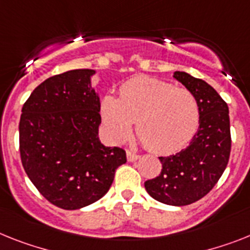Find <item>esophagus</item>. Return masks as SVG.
Here are the masks:
<instances>
[{
    "label": "esophagus",
    "mask_w": 250,
    "mask_h": 250,
    "mask_svg": "<svg viewBox=\"0 0 250 250\" xmlns=\"http://www.w3.org/2000/svg\"><path fill=\"white\" fill-rule=\"evenodd\" d=\"M138 157H140V155H137L136 152H133L131 150H127V160L128 161H135L137 160Z\"/></svg>",
    "instance_id": "34e87169"
}]
</instances>
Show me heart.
<instances>
[{"label":"heart","instance_id":"b5f03b06","mask_svg":"<svg viewBox=\"0 0 250 250\" xmlns=\"http://www.w3.org/2000/svg\"><path fill=\"white\" fill-rule=\"evenodd\" d=\"M106 133L122 142L136 133L155 154H173L186 147L200 125V105L189 90L148 76L128 80L119 89V99L106 95L102 102Z\"/></svg>","mask_w":250,"mask_h":250}]
</instances>
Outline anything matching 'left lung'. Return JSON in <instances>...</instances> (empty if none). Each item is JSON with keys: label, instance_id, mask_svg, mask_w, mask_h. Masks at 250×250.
I'll return each instance as SVG.
<instances>
[{"label": "left lung", "instance_id": "1", "mask_svg": "<svg viewBox=\"0 0 250 250\" xmlns=\"http://www.w3.org/2000/svg\"><path fill=\"white\" fill-rule=\"evenodd\" d=\"M200 105V127L189 146L170 156H160L156 178L145 182L152 198L170 206H187L205 197L226 169L231 150L228 104L206 81L174 72Z\"/></svg>", "mask_w": 250, "mask_h": 250}]
</instances>
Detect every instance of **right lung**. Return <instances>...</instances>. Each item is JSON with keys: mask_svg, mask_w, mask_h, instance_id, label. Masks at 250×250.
<instances>
[{"mask_svg": "<svg viewBox=\"0 0 250 250\" xmlns=\"http://www.w3.org/2000/svg\"><path fill=\"white\" fill-rule=\"evenodd\" d=\"M94 70H72L37 86L21 109L20 157L25 173L45 200L77 209L109 190L117 167L127 161L121 147L98 137L99 96L91 89Z\"/></svg>", "mask_w": 250, "mask_h": 250, "instance_id": "obj_1", "label": "right lung"}]
</instances>
